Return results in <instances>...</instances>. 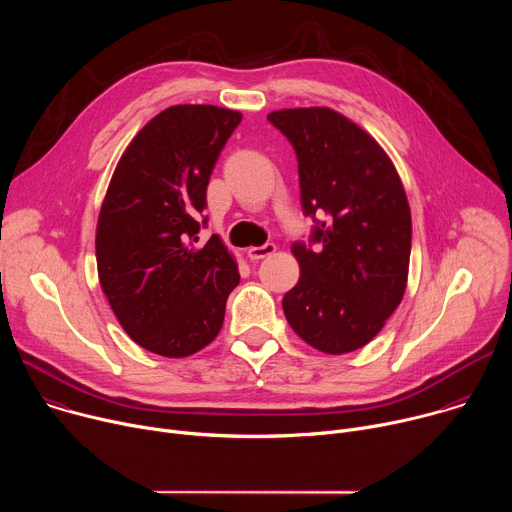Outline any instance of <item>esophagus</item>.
Instances as JSON below:
<instances>
[{
  "instance_id": "esophagus-1",
  "label": "esophagus",
  "mask_w": 512,
  "mask_h": 512,
  "mask_svg": "<svg viewBox=\"0 0 512 512\" xmlns=\"http://www.w3.org/2000/svg\"><path fill=\"white\" fill-rule=\"evenodd\" d=\"M273 253H275V245H273V243H265V245H261V247H249V249H247V257L253 259V261L265 259V257L273 255Z\"/></svg>"
}]
</instances>
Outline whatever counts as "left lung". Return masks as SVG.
I'll return each instance as SVG.
<instances>
[{
  "mask_svg": "<svg viewBox=\"0 0 512 512\" xmlns=\"http://www.w3.org/2000/svg\"><path fill=\"white\" fill-rule=\"evenodd\" d=\"M267 119L298 156L302 206L316 221L310 249L294 243L300 279L283 296L294 332L326 354L369 344L403 300L411 210L377 139L328 107L279 109Z\"/></svg>",
  "mask_w": 512,
  "mask_h": 512,
  "instance_id": "1",
  "label": "left lung"
}]
</instances>
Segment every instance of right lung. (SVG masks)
<instances>
[{
  "mask_svg": "<svg viewBox=\"0 0 512 512\" xmlns=\"http://www.w3.org/2000/svg\"><path fill=\"white\" fill-rule=\"evenodd\" d=\"M243 115L174 105L145 123L111 176L97 221V271L113 314L141 348L184 358L223 328L239 285L218 235L198 245L206 186Z\"/></svg>",
  "mask_w": 512,
  "mask_h": 512,
  "instance_id": "add662e5",
  "label": "right lung"
}]
</instances>
